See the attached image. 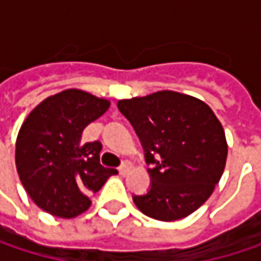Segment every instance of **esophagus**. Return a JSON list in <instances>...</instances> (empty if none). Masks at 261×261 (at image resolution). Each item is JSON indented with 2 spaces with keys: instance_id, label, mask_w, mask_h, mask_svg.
<instances>
[{
  "instance_id": "34e87169",
  "label": "esophagus",
  "mask_w": 261,
  "mask_h": 261,
  "mask_svg": "<svg viewBox=\"0 0 261 261\" xmlns=\"http://www.w3.org/2000/svg\"><path fill=\"white\" fill-rule=\"evenodd\" d=\"M130 168H131L130 162H122V165H121L118 169H119V174L127 175V174H128V171H130Z\"/></svg>"
}]
</instances>
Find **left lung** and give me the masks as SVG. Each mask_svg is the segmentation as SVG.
I'll return each instance as SVG.
<instances>
[{"instance_id":"1","label":"left lung","mask_w":261,"mask_h":261,"mask_svg":"<svg viewBox=\"0 0 261 261\" xmlns=\"http://www.w3.org/2000/svg\"><path fill=\"white\" fill-rule=\"evenodd\" d=\"M136 131L151 184L133 195L137 208L157 221H178L199 208L213 193L227 162L225 133L202 101L162 90L118 101Z\"/></svg>"}]
</instances>
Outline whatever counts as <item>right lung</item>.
I'll use <instances>...</instances> for the list:
<instances>
[{
    "instance_id": "add662e5",
    "label": "right lung",
    "mask_w": 261,
    "mask_h": 261,
    "mask_svg": "<svg viewBox=\"0 0 261 261\" xmlns=\"http://www.w3.org/2000/svg\"><path fill=\"white\" fill-rule=\"evenodd\" d=\"M110 102L69 89L42 101L22 124L16 139L21 182L46 213L75 218L118 171L99 163L101 142H81L83 130L102 116Z\"/></svg>"
}]
</instances>
